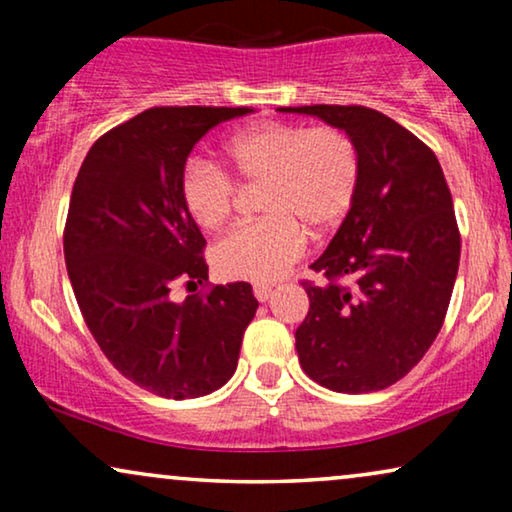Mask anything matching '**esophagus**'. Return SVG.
Segmentation results:
<instances>
[{
  "mask_svg": "<svg viewBox=\"0 0 512 512\" xmlns=\"http://www.w3.org/2000/svg\"><path fill=\"white\" fill-rule=\"evenodd\" d=\"M254 296L258 303H265L272 296V284H254Z\"/></svg>",
  "mask_w": 512,
  "mask_h": 512,
  "instance_id": "obj_1",
  "label": "esophagus"
}]
</instances>
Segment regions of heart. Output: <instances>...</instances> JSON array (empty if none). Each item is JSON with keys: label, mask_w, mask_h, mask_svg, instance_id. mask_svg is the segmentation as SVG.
Segmentation results:
<instances>
[{"label": "heart", "mask_w": 512, "mask_h": 512, "mask_svg": "<svg viewBox=\"0 0 512 512\" xmlns=\"http://www.w3.org/2000/svg\"><path fill=\"white\" fill-rule=\"evenodd\" d=\"M223 163L244 184H263L265 219L244 223L214 247V265L228 279L270 282L303 256L307 233L338 226L359 186V156L345 132L261 123L223 144ZM181 202L205 230L226 223L233 184L221 170L191 163L181 177Z\"/></svg>", "instance_id": "heart-1"}]
</instances>
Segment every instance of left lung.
<instances>
[{
    "label": "left lung",
    "instance_id": "1",
    "mask_svg": "<svg viewBox=\"0 0 512 512\" xmlns=\"http://www.w3.org/2000/svg\"><path fill=\"white\" fill-rule=\"evenodd\" d=\"M338 128L359 156L352 207L303 284L300 366L338 394L387 389L417 366L443 326L461 240L443 167L429 146L368 107H282ZM338 278L350 284L342 287Z\"/></svg>",
    "mask_w": 512,
    "mask_h": 512
}]
</instances>
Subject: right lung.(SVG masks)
I'll return each mask as SVG.
<instances>
[{"label":"right lung","mask_w":512,"mask_h":512,"mask_svg":"<svg viewBox=\"0 0 512 512\" xmlns=\"http://www.w3.org/2000/svg\"><path fill=\"white\" fill-rule=\"evenodd\" d=\"M247 107H156L90 146L74 181L65 263L76 303L118 373L184 401L221 389L237 368L258 300L251 284L174 300L207 282L205 237L181 202L193 146Z\"/></svg>","instance_id":"obj_1"}]
</instances>
